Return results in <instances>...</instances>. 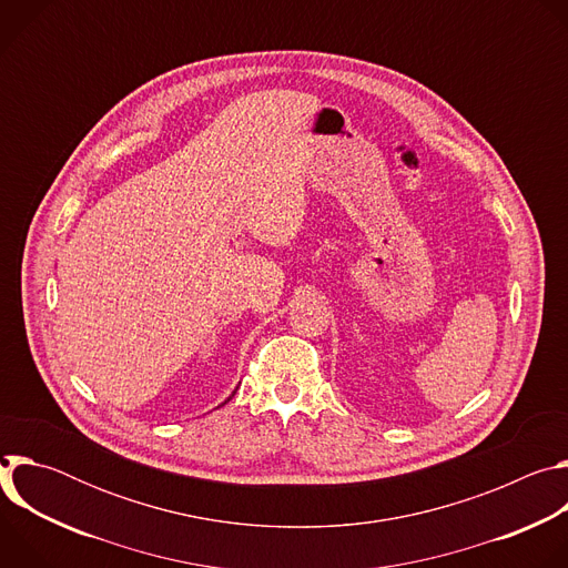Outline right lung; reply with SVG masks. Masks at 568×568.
<instances>
[{"label": "right lung", "instance_id": "right-lung-1", "mask_svg": "<svg viewBox=\"0 0 568 568\" xmlns=\"http://www.w3.org/2000/svg\"><path fill=\"white\" fill-rule=\"evenodd\" d=\"M235 390H237V386H235ZM235 390H233V393H235ZM233 393H231V395H233ZM231 395H229V397H226V399H224V402H222V404H226V402H229V399H231ZM222 404H220V407H222Z\"/></svg>", "mask_w": 568, "mask_h": 568}]
</instances>
